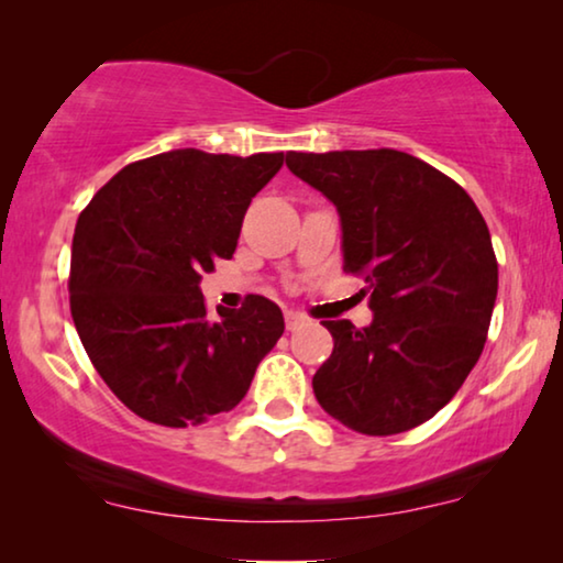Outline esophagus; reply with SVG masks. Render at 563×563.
Masks as SVG:
<instances>
[{
  "mask_svg": "<svg viewBox=\"0 0 563 563\" xmlns=\"http://www.w3.org/2000/svg\"><path fill=\"white\" fill-rule=\"evenodd\" d=\"M284 320H287V330H299V328L307 325L305 314L302 312H295V310H289L287 314H284Z\"/></svg>",
  "mask_w": 563,
  "mask_h": 563,
  "instance_id": "1",
  "label": "esophagus"
}]
</instances>
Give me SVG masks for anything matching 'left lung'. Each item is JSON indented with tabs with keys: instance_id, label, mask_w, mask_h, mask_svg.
<instances>
[{
	"instance_id": "1",
	"label": "left lung",
	"mask_w": 563,
	"mask_h": 563,
	"mask_svg": "<svg viewBox=\"0 0 563 563\" xmlns=\"http://www.w3.org/2000/svg\"><path fill=\"white\" fill-rule=\"evenodd\" d=\"M335 205L343 268L366 282L374 320H325L333 353L312 376L322 410L364 435L405 433L451 402L482 356L497 258L474 199L395 148L287 153Z\"/></svg>"
}]
</instances>
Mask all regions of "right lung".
Masks as SVG:
<instances>
[{"instance_id":"1","label":"right lung","mask_w":563,"mask_h":563,"mask_svg":"<svg viewBox=\"0 0 563 563\" xmlns=\"http://www.w3.org/2000/svg\"><path fill=\"white\" fill-rule=\"evenodd\" d=\"M284 153L241 158L179 148L135 161L79 214L71 245V318L84 351L143 420L187 428L228 412L284 333L272 299L207 318L199 282L230 258L251 199Z\"/></svg>"}]
</instances>
